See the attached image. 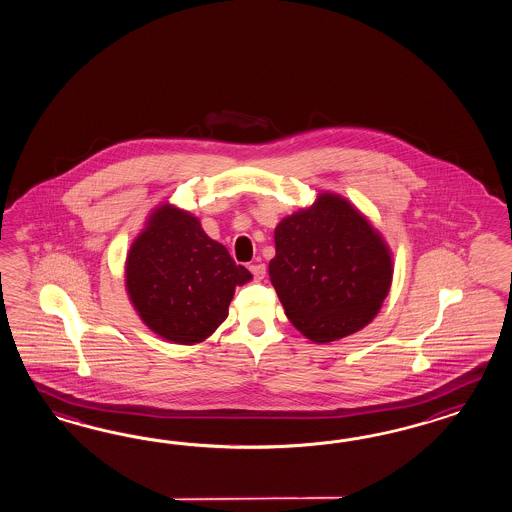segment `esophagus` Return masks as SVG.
I'll use <instances>...</instances> for the list:
<instances>
[{
  "mask_svg": "<svg viewBox=\"0 0 512 512\" xmlns=\"http://www.w3.org/2000/svg\"><path fill=\"white\" fill-rule=\"evenodd\" d=\"M249 270H251V274H253L257 281H261L266 276V266L264 264H251Z\"/></svg>",
  "mask_w": 512,
  "mask_h": 512,
  "instance_id": "esophagus-1",
  "label": "esophagus"
}]
</instances>
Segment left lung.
Here are the masks:
<instances>
[{
	"label": "left lung",
	"mask_w": 512,
	"mask_h": 512,
	"mask_svg": "<svg viewBox=\"0 0 512 512\" xmlns=\"http://www.w3.org/2000/svg\"><path fill=\"white\" fill-rule=\"evenodd\" d=\"M270 281L285 315L313 343L360 332L386 300L393 255L384 236L343 195L322 192L277 223Z\"/></svg>",
	"instance_id": "obj_1"
}]
</instances>
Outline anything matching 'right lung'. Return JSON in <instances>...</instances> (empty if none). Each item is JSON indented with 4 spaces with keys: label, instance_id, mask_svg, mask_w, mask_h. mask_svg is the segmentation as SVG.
Masks as SVG:
<instances>
[{
    "label": "right lung",
    "instance_id": "right-lung-1",
    "mask_svg": "<svg viewBox=\"0 0 512 512\" xmlns=\"http://www.w3.org/2000/svg\"><path fill=\"white\" fill-rule=\"evenodd\" d=\"M251 277L199 218L169 201L152 208L126 255L130 304L151 332L175 345L203 343L216 332L236 287Z\"/></svg>",
    "mask_w": 512,
    "mask_h": 512
}]
</instances>
